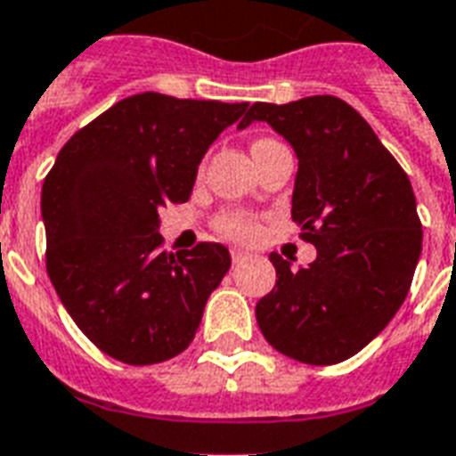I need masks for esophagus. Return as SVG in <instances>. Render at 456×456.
I'll return each mask as SVG.
<instances>
[{"instance_id": "34e87169", "label": "esophagus", "mask_w": 456, "mask_h": 456, "mask_svg": "<svg viewBox=\"0 0 456 456\" xmlns=\"http://www.w3.org/2000/svg\"><path fill=\"white\" fill-rule=\"evenodd\" d=\"M248 252H245V249H240V248H232L231 249V259L232 262H235V265H238V262H242V259H248Z\"/></svg>"}]
</instances>
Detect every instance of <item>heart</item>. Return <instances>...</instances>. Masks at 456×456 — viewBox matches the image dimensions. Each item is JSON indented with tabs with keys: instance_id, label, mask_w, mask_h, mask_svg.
I'll return each mask as SVG.
<instances>
[{
	"instance_id": "1",
	"label": "heart",
	"mask_w": 456,
	"mask_h": 456,
	"mask_svg": "<svg viewBox=\"0 0 456 456\" xmlns=\"http://www.w3.org/2000/svg\"><path fill=\"white\" fill-rule=\"evenodd\" d=\"M259 142H269V139H259ZM256 142V143H259ZM216 228L224 232L225 238H235V240H252L259 231L255 216L242 214V211H225L218 216Z\"/></svg>"
}]
</instances>
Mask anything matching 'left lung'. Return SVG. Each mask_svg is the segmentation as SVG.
Returning <instances> with one entry per match:
<instances>
[{"label":"left lung","instance_id":"left-lung-1","mask_svg":"<svg viewBox=\"0 0 456 456\" xmlns=\"http://www.w3.org/2000/svg\"><path fill=\"white\" fill-rule=\"evenodd\" d=\"M297 156L290 216L317 248L293 272L273 252L276 286L256 303V324L279 354L307 365L355 355L385 330L411 289L420 256V218L409 175L372 126L341 98L255 102Z\"/></svg>","mask_w":456,"mask_h":456}]
</instances>
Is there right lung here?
Returning a JSON list of instances; mask_svg holds the SVG:
<instances>
[{"instance_id": "right-lung-1", "label": "right lung", "mask_w": 456, "mask_h": 456, "mask_svg": "<svg viewBox=\"0 0 456 456\" xmlns=\"http://www.w3.org/2000/svg\"><path fill=\"white\" fill-rule=\"evenodd\" d=\"M248 102L129 95L64 143L40 197L47 276L77 327L126 365L175 358L231 269L218 242L163 252L159 208L190 200L208 146Z\"/></svg>"}]
</instances>
